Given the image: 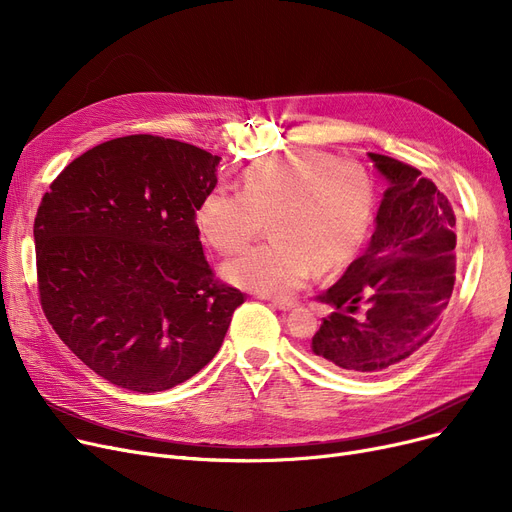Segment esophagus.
Listing matches in <instances>:
<instances>
[{"mask_svg": "<svg viewBox=\"0 0 512 512\" xmlns=\"http://www.w3.org/2000/svg\"><path fill=\"white\" fill-rule=\"evenodd\" d=\"M272 305L274 307H278V309H282V311H288V309H292V307H297V301L294 299H272Z\"/></svg>", "mask_w": 512, "mask_h": 512, "instance_id": "obj_1", "label": "esophagus"}]
</instances>
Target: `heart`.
I'll return each instance as SVG.
<instances>
[{"label":"heart","instance_id":"heart-1","mask_svg":"<svg viewBox=\"0 0 512 512\" xmlns=\"http://www.w3.org/2000/svg\"><path fill=\"white\" fill-rule=\"evenodd\" d=\"M378 182L359 159L321 149H290L253 161L242 191L215 188L197 209V228L222 255L245 251L263 232L272 238L226 265L236 286L286 294L313 270L336 272L351 261L373 226Z\"/></svg>","mask_w":512,"mask_h":512}]
</instances>
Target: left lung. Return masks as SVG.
<instances>
[{
    "label": "left lung",
    "mask_w": 512,
    "mask_h": 512,
    "mask_svg": "<svg viewBox=\"0 0 512 512\" xmlns=\"http://www.w3.org/2000/svg\"><path fill=\"white\" fill-rule=\"evenodd\" d=\"M390 186L369 249L319 303L334 311L313 334V355L344 373L398 367L440 326L456 280L454 211L417 168L371 153Z\"/></svg>",
    "instance_id": "8db88e82"
}]
</instances>
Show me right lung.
<instances>
[{
	"instance_id": "add662e5",
	"label": "right lung",
	"mask_w": 512,
	"mask_h": 512,
	"mask_svg": "<svg viewBox=\"0 0 512 512\" xmlns=\"http://www.w3.org/2000/svg\"><path fill=\"white\" fill-rule=\"evenodd\" d=\"M218 155L153 134L105 141L49 184L35 218L41 309L70 351L132 392L170 390L220 351L245 294L215 278L197 209Z\"/></svg>"
}]
</instances>
